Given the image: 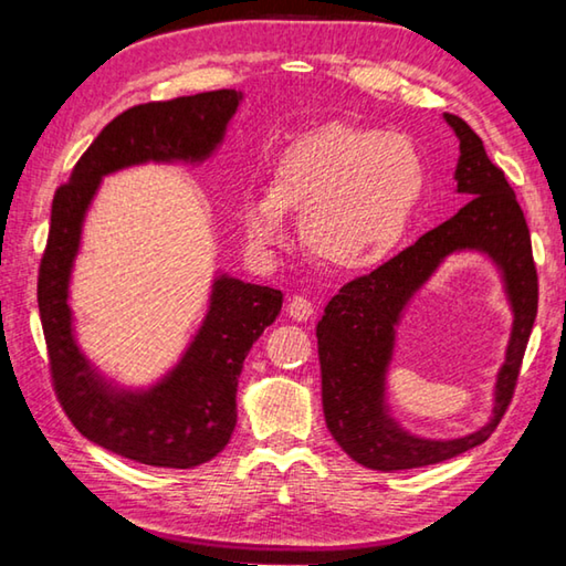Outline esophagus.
<instances>
[{
  "mask_svg": "<svg viewBox=\"0 0 566 566\" xmlns=\"http://www.w3.org/2000/svg\"><path fill=\"white\" fill-rule=\"evenodd\" d=\"M286 314H290V317L296 322H306V319H312L314 306L310 300H306V296L296 294V296H292L290 304H286Z\"/></svg>",
  "mask_w": 566,
  "mask_h": 566,
  "instance_id": "esophagus-1",
  "label": "esophagus"
}]
</instances>
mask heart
Masks as SVG:
<instances>
[{"instance_id":"b5f03b06","label":"heart","mask_w":566,"mask_h":566,"mask_svg":"<svg viewBox=\"0 0 566 566\" xmlns=\"http://www.w3.org/2000/svg\"><path fill=\"white\" fill-rule=\"evenodd\" d=\"M427 189L419 149L401 134L324 124L276 159L272 185L239 207L249 242L282 244L286 212L314 260L339 272L377 266L405 242Z\"/></svg>"}]
</instances>
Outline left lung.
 <instances>
[{
    "instance_id": "8db88e82",
    "label": "left lung",
    "mask_w": 566,
    "mask_h": 566,
    "mask_svg": "<svg viewBox=\"0 0 566 566\" xmlns=\"http://www.w3.org/2000/svg\"><path fill=\"white\" fill-rule=\"evenodd\" d=\"M444 119L457 132L462 151L454 175L457 189L472 199L375 272L344 284L324 306L317 324L322 407L329 432L354 462L381 472L439 464L492 437L514 397L539 304L530 227L514 189L486 157L474 129L457 114H444ZM459 248H479L503 266L515 306V329L497 382L495 419L469 438L429 443L401 433L386 417L384 371L394 346V324L408 296L447 253Z\"/></svg>"
}]
</instances>
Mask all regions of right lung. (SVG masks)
Instances as JSON below:
<instances>
[{
    "label": "right lung",
    "mask_w": 566,
    "mask_h": 566,
    "mask_svg": "<svg viewBox=\"0 0 566 566\" xmlns=\"http://www.w3.org/2000/svg\"><path fill=\"white\" fill-rule=\"evenodd\" d=\"M242 102L234 90L137 104L104 127L54 191L36 302L56 401L72 424L109 452L149 467L191 469L214 459L237 424L244 357L282 310V292L229 276L214 282L202 329L171 375L145 395H124L94 375L72 337L66 284L82 219L99 179L155 159H205Z\"/></svg>",
    "instance_id": "right-lung-1"
}]
</instances>
